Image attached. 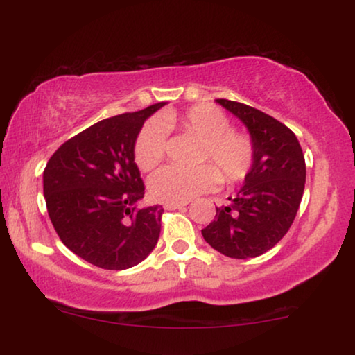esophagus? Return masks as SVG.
I'll return each mask as SVG.
<instances>
[{
	"instance_id": "esophagus-1",
	"label": "esophagus",
	"mask_w": 355,
	"mask_h": 355,
	"mask_svg": "<svg viewBox=\"0 0 355 355\" xmlns=\"http://www.w3.org/2000/svg\"><path fill=\"white\" fill-rule=\"evenodd\" d=\"M187 205V202H181V203H164V208L166 210H178V208H184Z\"/></svg>"
}]
</instances>
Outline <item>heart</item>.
Wrapping results in <instances>:
<instances>
[{"instance_id": "b5f03b06", "label": "heart", "mask_w": 355, "mask_h": 355, "mask_svg": "<svg viewBox=\"0 0 355 355\" xmlns=\"http://www.w3.org/2000/svg\"><path fill=\"white\" fill-rule=\"evenodd\" d=\"M230 118L216 106L198 103L184 111H166L162 124L150 121L142 128L134 145V159L142 171H152L166 155L164 128H181L202 139L198 162L200 166L186 169L166 166L150 179L148 187L153 198L166 203H181L211 191L221 182L242 181L255 162V145L249 134L230 129Z\"/></svg>"}]
</instances>
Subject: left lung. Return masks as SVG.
Masks as SVG:
<instances>
[{
    "label": "left lung",
    "mask_w": 355,
    "mask_h": 355,
    "mask_svg": "<svg viewBox=\"0 0 355 355\" xmlns=\"http://www.w3.org/2000/svg\"><path fill=\"white\" fill-rule=\"evenodd\" d=\"M239 118L255 145L244 186L202 230L213 249L231 259H254L273 249L293 225L305 186V159L295 134L249 105L218 98Z\"/></svg>",
    "instance_id": "obj_1"
}]
</instances>
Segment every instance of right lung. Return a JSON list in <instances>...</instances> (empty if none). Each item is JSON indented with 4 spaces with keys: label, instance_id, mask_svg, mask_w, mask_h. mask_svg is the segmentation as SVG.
I'll list each match as a JSON object with an SVG mask.
<instances>
[{
    "label": "right lung",
    "instance_id": "obj_1",
    "mask_svg": "<svg viewBox=\"0 0 355 355\" xmlns=\"http://www.w3.org/2000/svg\"><path fill=\"white\" fill-rule=\"evenodd\" d=\"M164 105L98 121L66 140L43 171L46 210L58 236L98 268H130L157 245L163 207H139L145 186L134 145L145 119Z\"/></svg>",
    "mask_w": 355,
    "mask_h": 355
}]
</instances>
